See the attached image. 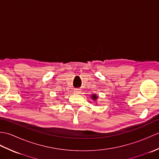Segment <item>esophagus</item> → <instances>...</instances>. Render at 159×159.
<instances>
[{
  "label": "esophagus",
  "instance_id": "1",
  "mask_svg": "<svg viewBox=\"0 0 159 159\" xmlns=\"http://www.w3.org/2000/svg\"><path fill=\"white\" fill-rule=\"evenodd\" d=\"M74 93H76V94H79L80 93V89H75L74 90Z\"/></svg>",
  "mask_w": 159,
  "mask_h": 159
}]
</instances>
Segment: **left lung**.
Here are the masks:
<instances>
[{
	"mask_svg": "<svg viewBox=\"0 0 159 159\" xmlns=\"http://www.w3.org/2000/svg\"><path fill=\"white\" fill-rule=\"evenodd\" d=\"M92 97V98H93V100H96V99H97V96H96V95H93Z\"/></svg>",
	"mask_w": 159,
	"mask_h": 159,
	"instance_id": "1",
	"label": "left lung"
}]
</instances>
